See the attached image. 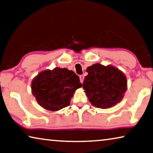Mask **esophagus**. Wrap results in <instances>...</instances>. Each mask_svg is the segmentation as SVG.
Here are the masks:
<instances>
[{"label":"esophagus","instance_id":"obj_1","mask_svg":"<svg viewBox=\"0 0 153 153\" xmlns=\"http://www.w3.org/2000/svg\"><path fill=\"white\" fill-rule=\"evenodd\" d=\"M84 79V76H83V75H80V76H79V79H80L81 83H82V82H83Z\"/></svg>","mask_w":153,"mask_h":153}]
</instances>
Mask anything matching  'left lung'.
<instances>
[{
  "label": "left lung",
  "mask_w": 153,
  "mask_h": 153,
  "mask_svg": "<svg viewBox=\"0 0 153 153\" xmlns=\"http://www.w3.org/2000/svg\"><path fill=\"white\" fill-rule=\"evenodd\" d=\"M88 76L82 87L90 102L96 108L107 109L119 103L127 90V78L115 67L97 63L87 68Z\"/></svg>",
  "instance_id": "1"
}]
</instances>
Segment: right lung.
I'll list each match as a JSON object with an SVG mask.
<instances>
[{
    "instance_id": "obj_1",
    "label": "right lung",
    "mask_w": 153,
    "mask_h": 153,
    "mask_svg": "<svg viewBox=\"0 0 153 153\" xmlns=\"http://www.w3.org/2000/svg\"><path fill=\"white\" fill-rule=\"evenodd\" d=\"M81 86L78 76L59 67L39 73L31 84L33 94L39 104L50 111L69 106L74 92Z\"/></svg>"
}]
</instances>
